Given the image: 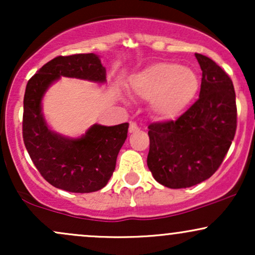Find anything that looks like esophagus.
Returning <instances> with one entry per match:
<instances>
[{
    "mask_svg": "<svg viewBox=\"0 0 255 255\" xmlns=\"http://www.w3.org/2000/svg\"><path fill=\"white\" fill-rule=\"evenodd\" d=\"M136 130H139V127H137V125L135 124V122H130L129 133H135Z\"/></svg>",
    "mask_w": 255,
    "mask_h": 255,
    "instance_id": "esophagus-1",
    "label": "esophagus"
}]
</instances>
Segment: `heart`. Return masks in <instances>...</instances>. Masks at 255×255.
<instances>
[{
  "label": "heart",
  "instance_id": "obj_1",
  "mask_svg": "<svg viewBox=\"0 0 255 255\" xmlns=\"http://www.w3.org/2000/svg\"><path fill=\"white\" fill-rule=\"evenodd\" d=\"M133 96L150 102V110L158 120H174L192 103L199 90L195 73L170 62H156L129 79Z\"/></svg>",
  "mask_w": 255,
  "mask_h": 255
}]
</instances>
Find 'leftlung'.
<instances>
[{"label":"left lung","mask_w":255,"mask_h":255,"mask_svg":"<svg viewBox=\"0 0 255 255\" xmlns=\"http://www.w3.org/2000/svg\"><path fill=\"white\" fill-rule=\"evenodd\" d=\"M203 71L199 99L176 121L148 126L147 166L168 188H187L215 174L236 131V97L229 75L195 54Z\"/></svg>","instance_id":"left-lung-1"}]
</instances>
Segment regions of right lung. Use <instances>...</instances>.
Masks as SVG:
<instances>
[{"label":"right lung","mask_w":255,"mask_h":255,"mask_svg":"<svg viewBox=\"0 0 255 255\" xmlns=\"http://www.w3.org/2000/svg\"><path fill=\"white\" fill-rule=\"evenodd\" d=\"M61 77L104 84L107 71L96 54L57 56L44 64L26 85L22 118L26 150L40 175L56 188L72 193L99 191L115 170L129 125L96 124L79 137L51 130L43 115L42 101Z\"/></svg>","instance_id":"obj_1"}]
</instances>
